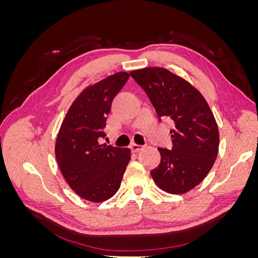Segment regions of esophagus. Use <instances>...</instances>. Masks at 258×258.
<instances>
[{
    "label": "esophagus",
    "mask_w": 258,
    "mask_h": 258,
    "mask_svg": "<svg viewBox=\"0 0 258 258\" xmlns=\"http://www.w3.org/2000/svg\"><path fill=\"white\" fill-rule=\"evenodd\" d=\"M143 147H144L143 145H140V144H136V143H132L131 144V150H132V152H135V153L141 151Z\"/></svg>",
    "instance_id": "esophagus-1"
}]
</instances>
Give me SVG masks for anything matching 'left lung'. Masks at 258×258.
<instances>
[{
    "mask_svg": "<svg viewBox=\"0 0 258 258\" xmlns=\"http://www.w3.org/2000/svg\"><path fill=\"white\" fill-rule=\"evenodd\" d=\"M130 75L145 90L159 117H170L172 148H158L159 166L151 175L159 188L181 195L195 188L212 169L220 134L214 115L194 86L163 68H145Z\"/></svg>",
    "mask_w": 258,
    "mask_h": 258,
    "instance_id": "8db88e82",
    "label": "left lung"
}]
</instances>
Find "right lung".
<instances>
[{
    "label": "right lung",
    "instance_id": "add662e5",
    "mask_svg": "<svg viewBox=\"0 0 258 258\" xmlns=\"http://www.w3.org/2000/svg\"><path fill=\"white\" fill-rule=\"evenodd\" d=\"M118 72L86 87L61 123L54 154L69 186L83 199L102 202L120 187L131 158L129 148L100 144L115 96L129 79Z\"/></svg>",
    "mask_w": 258,
    "mask_h": 258
}]
</instances>
